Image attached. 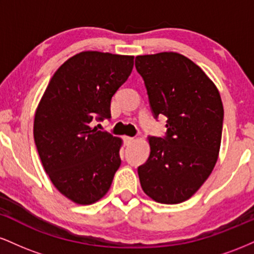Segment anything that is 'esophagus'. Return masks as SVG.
Wrapping results in <instances>:
<instances>
[{"label": "esophagus", "instance_id": "obj_1", "mask_svg": "<svg viewBox=\"0 0 254 254\" xmlns=\"http://www.w3.org/2000/svg\"><path fill=\"white\" fill-rule=\"evenodd\" d=\"M135 141V138H133V137H129V136H125L124 137V142H125V144H131L132 143V142Z\"/></svg>", "mask_w": 254, "mask_h": 254}]
</instances>
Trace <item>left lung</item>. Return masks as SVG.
Here are the masks:
<instances>
[{
    "instance_id": "8db88e82",
    "label": "left lung",
    "mask_w": 254,
    "mask_h": 254,
    "mask_svg": "<svg viewBox=\"0 0 254 254\" xmlns=\"http://www.w3.org/2000/svg\"><path fill=\"white\" fill-rule=\"evenodd\" d=\"M154 118L167 117L164 137H150V155L137 168L143 191L159 203L189 199L217 161L223 127L220 93L197 64L176 52L137 56Z\"/></svg>"
}]
</instances>
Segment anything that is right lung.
<instances>
[{
  "instance_id": "right-lung-1",
  "label": "right lung",
  "mask_w": 254,
  "mask_h": 254,
  "mask_svg": "<svg viewBox=\"0 0 254 254\" xmlns=\"http://www.w3.org/2000/svg\"><path fill=\"white\" fill-rule=\"evenodd\" d=\"M132 68L133 56L81 52L58 68L40 100L38 154L52 184L72 202L100 199L121 166V138L93 125L111 118V99Z\"/></svg>"
}]
</instances>
